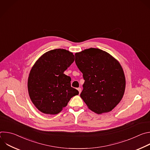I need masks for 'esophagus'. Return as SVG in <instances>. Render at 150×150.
<instances>
[{"instance_id": "1", "label": "esophagus", "mask_w": 150, "mask_h": 150, "mask_svg": "<svg viewBox=\"0 0 150 150\" xmlns=\"http://www.w3.org/2000/svg\"><path fill=\"white\" fill-rule=\"evenodd\" d=\"M77 90H78L79 93H81V88H78V89H77Z\"/></svg>"}]
</instances>
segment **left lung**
I'll list each match as a JSON object with an SVG mask.
<instances>
[{
    "label": "left lung",
    "instance_id": "1",
    "mask_svg": "<svg viewBox=\"0 0 150 150\" xmlns=\"http://www.w3.org/2000/svg\"><path fill=\"white\" fill-rule=\"evenodd\" d=\"M75 56L85 80L81 97L97 114L110 112L120 101L125 90V77L120 63L108 53L96 48Z\"/></svg>",
    "mask_w": 150,
    "mask_h": 150
}]
</instances>
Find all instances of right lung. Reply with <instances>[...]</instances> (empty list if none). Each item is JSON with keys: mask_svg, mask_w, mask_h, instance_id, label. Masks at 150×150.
<instances>
[{"mask_svg": "<svg viewBox=\"0 0 150 150\" xmlns=\"http://www.w3.org/2000/svg\"><path fill=\"white\" fill-rule=\"evenodd\" d=\"M74 60L68 50L54 49L42 54L33 67L28 79V93L42 113L57 114L72 97L79 94L71 87V77L63 74Z\"/></svg>", "mask_w": 150, "mask_h": 150, "instance_id": "add662e5", "label": "right lung"}]
</instances>
